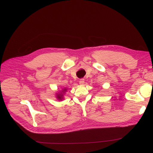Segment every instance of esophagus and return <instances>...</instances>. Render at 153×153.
Instances as JSON below:
<instances>
[{
	"instance_id": "1",
	"label": "esophagus",
	"mask_w": 153,
	"mask_h": 153,
	"mask_svg": "<svg viewBox=\"0 0 153 153\" xmlns=\"http://www.w3.org/2000/svg\"><path fill=\"white\" fill-rule=\"evenodd\" d=\"M84 79H80V80H79V84L82 85H84Z\"/></svg>"
}]
</instances>
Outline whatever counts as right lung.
Here are the masks:
<instances>
[{
  "label": "right lung",
  "instance_id": "obj_1",
  "mask_svg": "<svg viewBox=\"0 0 153 153\" xmlns=\"http://www.w3.org/2000/svg\"><path fill=\"white\" fill-rule=\"evenodd\" d=\"M66 91H67V89L66 88V89H62V91H60V93L57 94V95H56V98L58 99V100H62L63 99V94L65 93V92H66Z\"/></svg>",
  "mask_w": 153,
  "mask_h": 153
}]
</instances>
